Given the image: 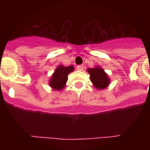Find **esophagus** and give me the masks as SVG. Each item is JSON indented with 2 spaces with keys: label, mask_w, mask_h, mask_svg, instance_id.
Returning a JSON list of instances; mask_svg holds the SVG:
<instances>
[{
  "label": "esophagus",
  "mask_w": 150,
  "mask_h": 150,
  "mask_svg": "<svg viewBox=\"0 0 150 150\" xmlns=\"http://www.w3.org/2000/svg\"><path fill=\"white\" fill-rule=\"evenodd\" d=\"M84 68V66L83 65H78L77 66V70L79 71H82Z\"/></svg>",
  "instance_id": "34e87169"
}]
</instances>
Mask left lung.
<instances>
[{
    "label": "left lung",
    "mask_w": 150,
    "mask_h": 150,
    "mask_svg": "<svg viewBox=\"0 0 150 150\" xmlns=\"http://www.w3.org/2000/svg\"><path fill=\"white\" fill-rule=\"evenodd\" d=\"M87 72L90 75V81L96 89L102 90L106 89L110 83V79L104 70L99 66L88 68Z\"/></svg>",
    "instance_id": "1"
}]
</instances>
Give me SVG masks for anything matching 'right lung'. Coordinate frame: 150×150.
Listing matches in <instances>:
<instances>
[{"mask_svg": "<svg viewBox=\"0 0 150 150\" xmlns=\"http://www.w3.org/2000/svg\"><path fill=\"white\" fill-rule=\"evenodd\" d=\"M74 71V67L72 65L65 66L58 65L52 74L51 78L49 80V86L54 90L61 91L64 88L66 82L68 81V75L69 73Z\"/></svg>", "mask_w": 150, "mask_h": 150, "instance_id": "add662e5", "label": "right lung"}]
</instances>
